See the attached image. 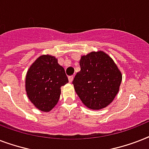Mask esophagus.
Instances as JSON below:
<instances>
[{
  "label": "esophagus",
  "mask_w": 149,
  "mask_h": 149,
  "mask_svg": "<svg viewBox=\"0 0 149 149\" xmlns=\"http://www.w3.org/2000/svg\"><path fill=\"white\" fill-rule=\"evenodd\" d=\"M73 79H74V77H73V76H70V77H69V81H70V83H72Z\"/></svg>",
  "instance_id": "1"
}]
</instances>
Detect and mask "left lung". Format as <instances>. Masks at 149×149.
Segmentation results:
<instances>
[{
    "instance_id": "left-lung-1",
    "label": "left lung",
    "mask_w": 149,
    "mask_h": 149,
    "mask_svg": "<svg viewBox=\"0 0 149 149\" xmlns=\"http://www.w3.org/2000/svg\"><path fill=\"white\" fill-rule=\"evenodd\" d=\"M80 71L72 84L83 104L91 110H100L113 101L119 92L122 74L111 56L104 51L82 56Z\"/></svg>"
}]
</instances>
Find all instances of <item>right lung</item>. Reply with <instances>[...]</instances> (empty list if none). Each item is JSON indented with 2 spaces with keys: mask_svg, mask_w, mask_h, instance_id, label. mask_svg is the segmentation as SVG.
Segmentation results:
<instances>
[{
  "mask_svg": "<svg viewBox=\"0 0 149 149\" xmlns=\"http://www.w3.org/2000/svg\"><path fill=\"white\" fill-rule=\"evenodd\" d=\"M69 82L64 68L51 55L40 56L27 71L25 91L28 98L39 111L49 112L58 103L61 86Z\"/></svg>",
  "mask_w": 149,
  "mask_h": 149,
  "instance_id": "right-lung-1",
  "label": "right lung"
}]
</instances>
